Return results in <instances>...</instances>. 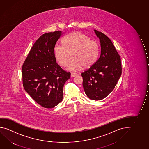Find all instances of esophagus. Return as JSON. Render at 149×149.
Listing matches in <instances>:
<instances>
[{"label":"esophagus","instance_id":"obj_1","mask_svg":"<svg viewBox=\"0 0 149 149\" xmlns=\"http://www.w3.org/2000/svg\"><path fill=\"white\" fill-rule=\"evenodd\" d=\"M77 75V74L74 73H72L71 74V77H75Z\"/></svg>","mask_w":149,"mask_h":149}]
</instances>
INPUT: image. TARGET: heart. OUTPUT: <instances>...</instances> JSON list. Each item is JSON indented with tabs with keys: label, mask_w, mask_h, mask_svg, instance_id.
I'll return each mask as SVG.
<instances>
[{
	"label": "heart",
	"mask_w": 149,
	"mask_h": 149,
	"mask_svg": "<svg viewBox=\"0 0 149 149\" xmlns=\"http://www.w3.org/2000/svg\"><path fill=\"white\" fill-rule=\"evenodd\" d=\"M61 45H56L54 48L56 59L62 66H67L71 59L68 69L77 71L82 66L88 68L96 61L99 48L96 42L90 40L88 36L79 32L67 34L62 39Z\"/></svg>",
	"instance_id": "b5f03b06"
}]
</instances>
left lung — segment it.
<instances>
[{
	"mask_svg": "<svg viewBox=\"0 0 149 149\" xmlns=\"http://www.w3.org/2000/svg\"><path fill=\"white\" fill-rule=\"evenodd\" d=\"M100 39L101 50L99 58L81 73L85 93L95 101L105 98L114 89L121 75V58L108 37L94 30Z\"/></svg>",
	"mask_w": 149,
	"mask_h": 149,
	"instance_id": "obj_1",
	"label": "left lung"
}]
</instances>
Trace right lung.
I'll use <instances>...</instances> for the list:
<instances>
[{
  "label": "right lung",
  "instance_id": "obj_1",
  "mask_svg": "<svg viewBox=\"0 0 149 149\" xmlns=\"http://www.w3.org/2000/svg\"><path fill=\"white\" fill-rule=\"evenodd\" d=\"M61 31L42 35L33 45L22 66L23 87L40 105L52 108L63 99L64 83L70 78L56 63L54 48Z\"/></svg>",
  "mask_w": 149,
  "mask_h": 149
}]
</instances>
